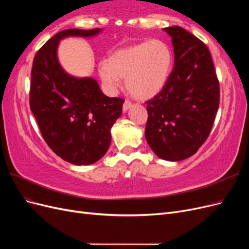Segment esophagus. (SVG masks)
Instances as JSON below:
<instances>
[{
	"instance_id": "esophagus-1",
	"label": "esophagus",
	"mask_w": 249,
	"mask_h": 249,
	"mask_svg": "<svg viewBox=\"0 0 249 249\" xmlns=\"http://www.w3.org/2000/svg\"><path fill=\"white\" fill-rule=\"evenodd\" d=\"M131 107H132V103H131L130 101H124V107H123L124 112H126V111L129 110Z\"/></svg>"
}]
</instances>
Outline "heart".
I'll return each instance as SVG.
<instances>
[{"mask_svg": "<svg viewBox=\"0 0 249 249\" xmlns=\"http://www.w3.org/2000/svg\"><path fill=\"white\" fill-rule=\"evenodd\" d=\"M172 52L166 42L148 40L112 53L108 61L99 64V73L109 91L125 86L135 99L148 100L166 85L172 67Z\"/></svg>", "mask_w": 249, "mask_h": 249, "instance_id": "b5f03b06", "label": "heart"}]
</instances>
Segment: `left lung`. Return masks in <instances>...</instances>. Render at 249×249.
<instances>
[{
    "instance_id": "1",
    "label": "left lung",
    "mask_w": 249,
    "mask_h": 249,
    "mask_svg": "<svg viewBox=\"0 0 249 249\" xmlns=\"http://www.w3.org/2000/svg\"><path fill=\"white\" fill-rule=\"evenodd\" d=\"M163 30L171 37L175 67L166 85L146 102L145 139L161 159L182 161L197 152L212 130L219 82L205 43L178 26Z\"/></svg>"
}]
</instances>
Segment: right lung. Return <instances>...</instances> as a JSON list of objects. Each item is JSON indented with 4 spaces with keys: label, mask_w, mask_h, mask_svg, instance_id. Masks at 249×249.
Returning <instances> with one entry per match:
<instances>
[{
    "label": "right lung",
    "mask_w": 249,
    "mask_h": 249,
    "mask_svg": "<svg viewBox=\"0 0 249 249\" xmlns=\"http://www.w3.org/2000/svg\"><path fill=\"white\" fill-rule=\"evenodd\" d=\"M101 31L64 30L43 44L33 61L30 109L50 148L73 165L93 164L107 153L124 101L105 95L93 78L67 73L58 60V46L66 37L88 38Z\"/></svg>",
    "instance_id": "right-lung-1"
}]
</instances>
